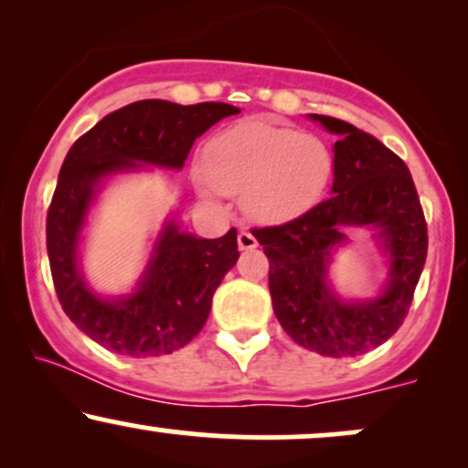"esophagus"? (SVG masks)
Instances as JSON below:
<instances>
[{"instance_id": "1", "label": "esophagus", "mask_w": 468, "mask_h": 468, "mask_svg": "<svg viewBox=\"0 0 468 468\" xmlns=\"http://www.w3.org/2000/svg\"><path fill=\"white\" fill-rule=\"evenodd\" d=\"M238 246L239 250H252L257 249V239L252 238V233L249 229H241L239 235H238Z\"/></svg>"}]
</instances>
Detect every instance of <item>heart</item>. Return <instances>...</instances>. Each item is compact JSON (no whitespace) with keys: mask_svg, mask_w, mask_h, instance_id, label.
<instances>
[{"mask_svg":"<svg viewBox=\"0 0 468 468\" xmlns=\"http://www.w3.org/2000/svg\"><path fill=\"white\" fill-rule=\"evenodd\" d=\"M335 171L330 147L314 133L246 121L218 133L204 152L200 189L241 196L260 222H288L321 200Z\"/></svg>","mask_w":468,"mask_h":468,"instance_id":"heart-1","label":"heart"}]
</instances>
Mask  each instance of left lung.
Returning <instances> with one entry per match:
<instances>
[{
    "mask_svg": "<svg viewBox=\"0 0 468 468\" xmlns=\"http://www.w3.org/2000/svg\"><path fill=\"white\" fill-rule=\"evenodd\" d=\"M336 133L332 196L279 227L252 229L271 261L268 288L283 330L305 350L358 356L402 325L427 260V222L410 169L372 133L332 116L310 114ZM347 226H372L390 255L383 295L343 303L326 286L331 252Z\"/></svg>",
    "mask_w": 468,
    "mask_h": 468,
    "instance_id": "obj_1",
    "label": "left lung"
}]
</instances>
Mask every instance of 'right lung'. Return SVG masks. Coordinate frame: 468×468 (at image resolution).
Wrapping results in <instances>:
<instances>
[{
    "instance_id": "right-lung-1",
    "label": "right lung",
    "mask_w": 468,
    "mask_h": 468,
    "mask_svg": "<svg viewBox=\"0 0 468 468\" xmlns=\"http://www.w3.org/2000/svg\"><path fill=\"white\" fill-rule=\"evenodd\" d=\"M233 114L239 110L229 103L138 101L107 114L69 147L48 208V257L58 303L99 346L136 358L160 356L185 347L207 324L213 292L239 257L235 229L202 239L169 222L138 288L122 299H101L85 286L77 252L103 178L141 169L138 163L182 169L196 138Z\"/></svg>"
}]
</instances>
